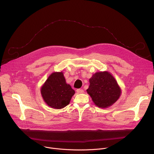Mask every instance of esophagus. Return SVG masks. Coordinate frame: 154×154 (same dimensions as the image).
I'll return each instance as SVG.
<instances>
[{
	"label": "esophagus",
	"instance_id": "34e87169",
	"mask_svg": "<svg viewBox=\"0 0 154 154\" xmlns=\"http://www.w3.org/2000/svg\"><path fill=\"white\" fill-rule=\"evenodd\" d=\"M76 91H77V93L78 94H82V93H84V91H83L82 89H77V90H76Z\"/></svg>",
	"mask_w": 154,
	"mask_h": 154
}]
</instances>
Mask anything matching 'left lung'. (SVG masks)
Listing matches in <instances>:
<instances>
[{"label":"left lung","instance_id":"1","mask_svg":"<svg viewBox=\"0 0 154 154\" xmlns=\"http://www.w3.org/2000/svg\"><path fill=\"white\" fill-rule=\"evenodd\" d=\"M86 90L94 104L106 108L114 104L121 94V89L115 77L108 71L97 72L90 79Z\"/></svg>","mask_w":154,"mask_h":154}]
</instances>
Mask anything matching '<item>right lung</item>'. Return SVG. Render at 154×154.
Masks as SVG:
<instances>
[{
    "label": "right lung",
    "mask_w": 154,
    "mask_h": 154,
    "mask_svg": "<svg viewBox=\"0 0 154 154\" xmlns=\"http://www.w3.org/2000/svg\"><path fill=\"white\" fill-rule=\"evenodd\" d=\"M40 91L44 101L55 109L67 106L75 94V91L66 82L63 72L52 73L42 85Z\"/></svg>",
    "instance_id": "add662e5"
}]
</instances>
